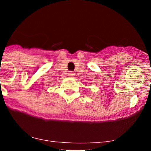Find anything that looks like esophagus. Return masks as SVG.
Returning <instances> with one entry per match:
<instances>
[{"instance_id":"esophagus-1","label":"esophagus","mask_w":151,"mask_h":151,"mask_svg":"<svg viewBox=\"0 0 151 151\" xmlns=\"http://www.w3.org/2000/svg\"><path fill=\"white\" fill-rule=\"evenodd\" d=\"M68 75H69V76H70V77H74L75 76V73H73V72H69V73H68Z\"/></svg>"}]
</instances>
